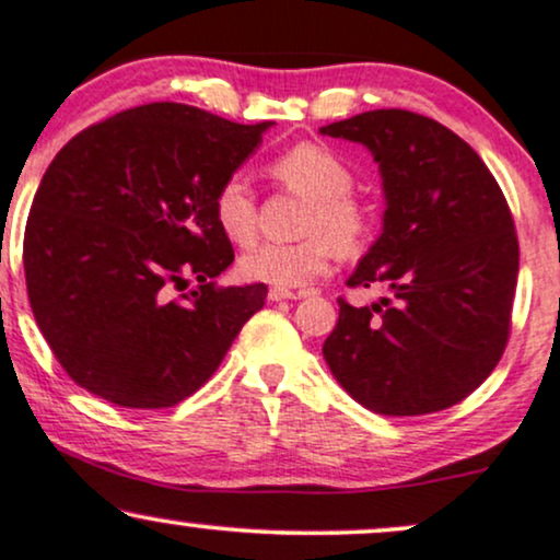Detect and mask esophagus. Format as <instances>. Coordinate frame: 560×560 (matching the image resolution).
Wrapping results in <instances>:
<instances>
[{"mask_svg":"<svg viewBox=\"0 0 560 560\" xmlns=\"http://www.w3.org/2000/svg\"><path fill=\"white\" fill-rule=\"evenodd\" d=\"M268 298H271L273 302H281V300H302V298H307V292H292V289H271V292H268Z\"/></svg>","mask_w":560,"mask_h":560,"instance_id":"1","label":"esophagus"}]
</instances>
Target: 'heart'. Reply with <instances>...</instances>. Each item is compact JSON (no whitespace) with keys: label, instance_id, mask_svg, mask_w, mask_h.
<instances>
[{"label":"heart","instance_id":"obj_1","mask_svg":"<svg viewBox=\"0 0 560 560\" xmlns=\"http://www.w3.org/2000/svg\"><path fill=\"white\" fill-rule=\"evenodd\" d=\"M284 189L311 199L305 215V234H316L298 244H255L242 255L244 279L276 289H300L331 271L334 255L358 253L371 234V210L352 195V168L329 147L302 144L281 152L268 165ZM213 215L221 234L234 244L255 236V197L249 182L234 173L218 186Z\"/></svg>","mask_w":560,"mask_h":560}]
</instances>
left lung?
<instances>
[{
	"label": "left lung",
	"instance_id": "1",
	"mask_svg": "<svg viewBox=\"0 0 560 560\" xmlns=\"http://www.w3.org/2000/svg\"><path fill=\"white\" fill-rule=\"evenodd\" d=\"M320 133L374 155L387 205L347 287L384 284L397 300L339 298L326 363L374 413L445 410L492 374L511 331L518 240L503 191L458 133L419 113L371 110Z\"/></svg>",
	"mask_w": 560,
	"mask_h": 560
}]
</instances>
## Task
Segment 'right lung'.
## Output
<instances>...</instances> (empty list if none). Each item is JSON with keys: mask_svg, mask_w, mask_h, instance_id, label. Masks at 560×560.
<instances>
[{"mask_svg": "<svg viewBox=\"0 0 560 560\" xmlns=\"http://www.w3.org/2000/svg\"><path fill=\"white\" fill-rule=\"evenodd\" d=\"M271 126L152 102L57 152L31 205L23 266L38 329L79 387L152 410L215 374L268 287L215 284L234 249L213 197ZM189 278L198 289L173 299Z\"/></svg>", "mask_w": 560, "mask_h": 560, "instance_id": "add662e5", "label": "right lung"}]
</instances>
